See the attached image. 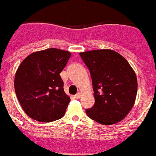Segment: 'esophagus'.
Returning a JSON list of instances; mask_svg holds the SVG:
<instances>
[{
    "mask_svg": "<svg viewBox=\"0 0 156 156\" xmlns=\"http://www.w3.org/2000/svg\"><path fill=\"white\" fill-rule=\"evenodd\" d=\"M75 98L76 99H79V98H81V94L80 93H77L75 95Z\"/></svg>",
    "mask_w": 156,
    "mask_h": 156,
    "instance_id": "obj_1",
    "label": "esophagus"
}]
</instances>
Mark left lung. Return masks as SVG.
<instances>
[{"instance_id": "obj_1", "label": "left lung", "mask_w": 156, "mask_h": 156, "mask_svg": "<svg viewBox=\"0 0 156 156\" xmlns=\"http://www.w3.org/2000/svg\"><path fill=\"white\" fill-rule=\"evenodd\" d=\"M90 71L95 102L86 113L104 125L119 122L133 106L137 80L128 62L112 50L80 53Z\"/></svg>"}]
</instances>
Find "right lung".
I'll list each match as a JSON object with an SVG mask.
<instances>
[{"label":"right lung","instance_id":"obj_1","mask_svg":"<svg viewBox=\"0 0 156 156\" xmlns=\"http://www.w3.org/2000/svg\"><path fill=\"white\" fill-rule=\"evenodd\" d=\"M71 54L48 48L27 56L15 77V90L28 116L48 122L65 115L70 98L64 91L60 76Z\"/></svg>","mask_w":156,"mask_h":156}]
</instances>
